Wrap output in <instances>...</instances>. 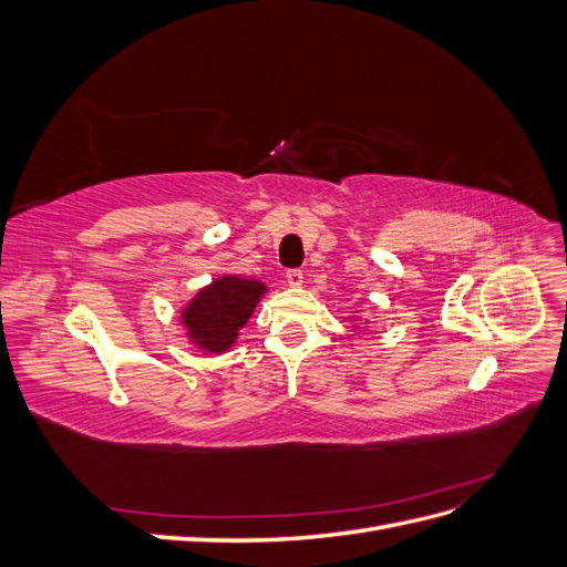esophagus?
<instances>
[{
    "instance_id": "34e87169",
    "label": "esophagus",
    "mask_w": 567,
    "mask_h": 567,
    "mask_svg": "<svg viewBox=\"0 0 567 567\" xmlns=\"http://www.w3.org/2000/svg\"><path fill=\"white\" fill-rule=\"evenodd\" d=\"M286 281H288V286H302V271L300 269H288Z\"/></svg>"
}]
</instances>
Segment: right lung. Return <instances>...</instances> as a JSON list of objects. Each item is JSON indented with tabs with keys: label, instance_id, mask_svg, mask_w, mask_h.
<instances>
[{
	"label": "right lung",
	"instance_id": "add662e5",
	"mask_svg": "<svg viewBox=\"0 0 567 567\" xmlns=\"http://www.w3.org/2000/svg\"><path fill=\"white\" fill-rule=\"evenodd\" d=\"M265 290V284L252 279H215L184 307L182 323L186 326L188 338L205 352H227Z\"/></svg>",
	"mask_w": 567,
	"mask_h": 567
}]
</instances>
